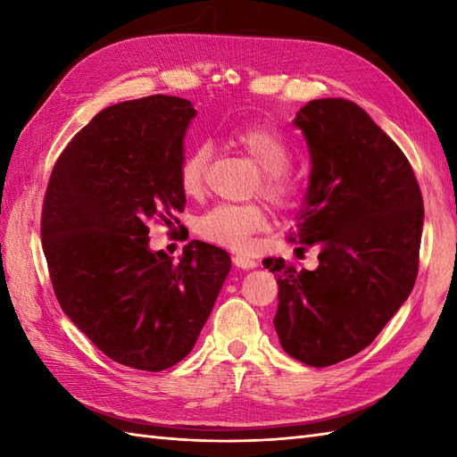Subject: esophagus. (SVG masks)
Masks as SVG:
<instances>
[{
    "label": "esophagus",
    "mask_w": 457,
    "mask_h": 457,
    "mask_svg": "<svg viewBox=\"0 0 457 457\" xmlns=\"http://www.w3.org/2000/svg\"><path fill=\"white\" fill-rule=\"evenodd\" d=\"M234 263H236V267H239V269H253V267H257V263H255V259H251V257H247V255H241V253H237V255H234Z\"/></svg>",
    "instance_id": "obj_1"
}]
</instances>
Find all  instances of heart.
<instances>
[{"label":"heart","mask_w":457,"mask_h":457,"mask_svg":"<svg viewBox=\"0 0 457 457\" xmlns=\"http://www.w3.org/2000/svg\"><path fill=\"white\" fill-rule=\"evenodd\" d=\"M228 137L236 149L259 167V177L251 192L261 194L275 208L293 206L303 192L304 177L288 164L293 159V145L285 135L270 125L255 123L231 129ZM210 161L212 147L208 143L192 145L184 151L179 164V182L187 196L200 198L206 192ZM265 228V212L255 204H218L196 221V234L202 239L231 249H245L251 237Z\"/></svg>","instance_id":"b5f03b06"}]
</instances>
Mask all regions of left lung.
I'll return each instance as SVG.
<instances>
[{"label":"left lung","mask_w":457,"mask_h":457,"mask_svg":"<svg viewBox=\"0 0 457 457\" xmlns=\"http://www.w3.org/2000/svg\"><path fill=\"white\" fill-rule=\"evenodd\" d=\"M312 157L306 204L288 241L318 267L265 259L285 352L328 367L361 352L409 298L419 275L424 206L409 159L357 104L326 98L298 112Z\"/></svg>","instance_id":"obj_1"}]
</instances>
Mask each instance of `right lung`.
Masks as SVG:
<instances>
[{"mask_svg": "<svg viewBox=\"0 0 457 457\" xmlns=\"http://www.w3.org/2000/svg\"><path fill=\"white\" fill-rule=\"evenodd\" d=\"M196 115L177 96L110 105L74 135L46 184L41 241L64 314L113 361L162 371L190 353L226 280L221 247L192 241L174 263L149 223L182 228V139Z\"/></svg>", "mask_w": 457, "mask_h": 457, "instance_id": "1", "label": "right lung"}]
</instances>
